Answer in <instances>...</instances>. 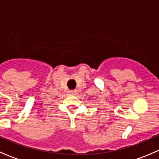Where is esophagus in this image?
Segmentation results:
<instances>
[{
	"instance_id": "obj_1",
	"label": "esophagus",
	"mask_w": 159,
	"mask_h": 159,
	"mask_svg": "<svg viewBox=\"0 0 159 159\" xmlns=\"http://www.w3.org/2000/svg\"><path fill=\"white\" fill-rule=\"evenodd\" d=\"M68 92H69V94H75L77 93V91L76 90H71V91H69Z\"/></svg>"
}]
</instances>
